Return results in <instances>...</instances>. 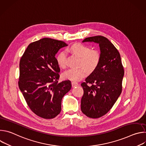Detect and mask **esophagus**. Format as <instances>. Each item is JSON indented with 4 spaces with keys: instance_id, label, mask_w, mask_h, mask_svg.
<instances>
[{
    "instance_id": "obj_1",
    "label": "esophagus",
    "mask_w": 146,
    "mask_h": 146,
    "mask_svg": "<svg viewBox=\"0 0 146 146\" xmlns=\"http://www.w3.org/2000/svg\"><path fill=\"white\" fill-rule=\"evenodd\" d=\"M78 84V83H77V82H72V87L73 88H74V87H76V86H77Z\"/></svg>"
}]
</instances>
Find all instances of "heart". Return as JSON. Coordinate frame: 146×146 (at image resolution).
I'll return each instance as SVG.
<instances>
[{"instance_id":"heart-1","label":"heart","mask_w":146,"mask_h":146,"mask_svg":"<svg viewBox=\"0 0 146 146\" xmlns=\"http://www.w3.org/2000/svg\"><path fill=\"white\" fill-rule=\"evenodd\" d=\"M67 50L80 57L79 66L81 67L78 69H70L63 74L65 79L74 82L80 81L86 76V69L88 72H92L97 67L100 60V52L85 44H74ZM66 57L67 53L65 51H61L56 57L58 65L63 69L66 67Z\"/></svg>"}]
</instances>
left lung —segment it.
Masks as SVG:
<instances>
[{
    "label": "left lung",
    "instance_id": "8db88e82",
    "mask_svg": "<svg viewBox=\"0 0 146 146\" xmlns=\"http://www.w3.org/2000/svg\"><path fill=\"white\" fill-rule=\"evenodd\" d=\"M82 42L98 43L100 50L98 65L81 84V110L88 117L98 118L112 108L121 95L124 70L118 51L106 37H90Z\"/></svg>",
    "mask_w": 146,
    "mask_h": 146
}]
</instances>
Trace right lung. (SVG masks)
Returning a JSON list of instances; mask_svg holds the SVG:
<instances>
[{
	"label": "right lung",
	"instance_id": "add662e5",
	"mask_svg": "<svg viewBox=\"0 0 146 146\" xmlns=\"http://www.w3.org/2000/svg\"><path fill=\"white\" fill-rule=\"evenodd\" d=\"M66 46L60 40L41 38L28 46L19 62V90L31 110L44 119L60 113L62 99L72 88L69 80L58 82L60 68L55 56Z\"/></svg>",
	"mask_w": 146,
	"mask_h": 146
}]
</instances>
